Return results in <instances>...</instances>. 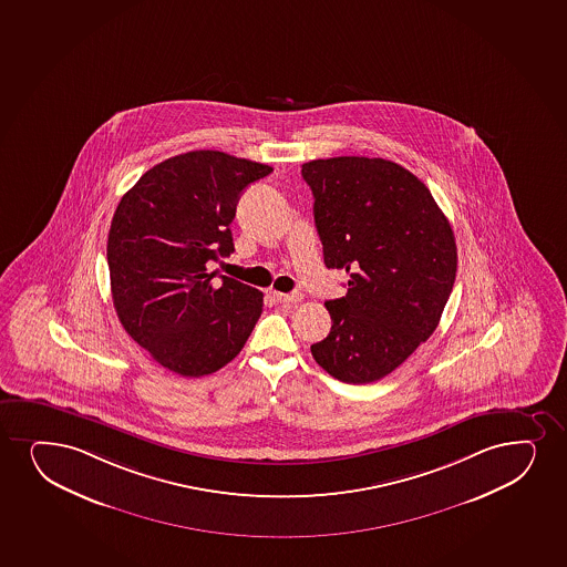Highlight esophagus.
Instances as JSON below:
<instances>
[{"label": "esophagus", "instance_id": "obj_1", "mask_svg": "<svg viewBox=\"0 0 567 567\" xmlns=\"http://www.w3.org/2000/svg\"><path fill=\"white\" fill-rule=\"evenodd\" d=\"M274 298L280 306H296V303L301 300L300 293L274 292Z\"/></svg>", "mask_w": 567, "mask_h": 567}]
</instances>
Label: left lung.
Returning <instances> with one entry per match:
<instances>
[{
    "label": "left lung",
    "instance_id": "8db88e82",
    "mask_svg": "<svg viewBox=\"0 0 567 567\" xmlns=\"http://www.w3.org/2000/svg\"><path fill=\"white\" fill-rule=\"evenodd\" d=\"M328 269L347 293L324 303L332 328L311 346L343 383L381 380L431 338L457 271L452 226L425 184L393 161L330 157L301 165Z\"/></svg>",
    "mask_w": 567,
    "mask_h": 567
}]
</instances>
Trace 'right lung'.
<instances>
[{"label":"right lung","instance_id":"right-lung-1","mask_svg":"<svg viewBox=\"0 0 567 567\" xmlns=\"http://www.w3.org/2000/svg\"><path fill=\"white\" fill-rule=\"evenodd\" d=\"M269 165L199 150L142 174L115 208L107 266L121 324L161 367L184 378L220 370L260 319L264 293L208 261L234 252L229 224L240 194Z\"/></svg>","mask_w":567,"mask_h":567}]
</instances>
